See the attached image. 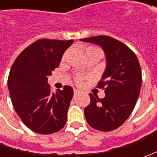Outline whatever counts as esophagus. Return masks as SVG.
Returning a JSON list of instances; mask_svg holds the SVG:
<instances>
[{"mask_svg": "<svg viewBox=\"0 0 157 157\" xmlns=\"http://www.w3.org/2000/svg\"><path fill=\"white\" fill-rule=\"evenodd\" d=\"M79 94H80V91L79 90H77V89L74 90V96H77V95H78Z\"/></svg>", "mask_w": 157, "mask_h": 157, "instance_id": "obj_1", "label": "esophagus"}]
</instances>
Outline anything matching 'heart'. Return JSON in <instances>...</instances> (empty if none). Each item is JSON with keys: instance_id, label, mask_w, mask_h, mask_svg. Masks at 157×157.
<instances>
[{"instance_id": "1", "label": "heart", "mask_w": 157, "mask_h": 157, "mask_svg": "<svg viewBox=\"0 0 157 157\" xmlns=\"http://www.w3.org/2000/svg\"><path fill=\"white\" fill-rule=\"evenodd\" d=\"M87 51H96V52H100V51L99 49H97V48H94V47H89L87 49Z\"/></svg>"}]
</instances>
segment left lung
I'll return each instance as SVG.
<instances>
[{"instance_id":"obj_1","label":"left lung","mask_w":157,"mask_h":157,"mask_svg":"<svg viewBox=\"0 0 157 157\" xmlns=\"http://www.w3.org/2000/svg\"><path fill=\"white\" fill-rule=\"evenodd\" d=\"M100 46L105 56V69L98 86L105 96L99 99L90 94L91 102L85 117L94 129L112 131L126 121L133 112L142 86V71L136 55L123 43L107 36L80 39Z\"/></svg>"}]
</instances>
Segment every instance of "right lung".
I'll return each instance as SVG.
<instances>
[{
    "label": "right lung",
    "instance_id": "1",
    "mask_svg": "<svg viewBox=\"0 0 157 157\" xmlns=\"http://www.w3.org/2000/svg\"><path fill=\"white\" fill-rule=\"evenodd\" d=\"M73 40L39 39L20 53L13 63L8 87L13 106L30 130L50 135L66 123L67 111L73 97L70 86L52 93L48 77L58 67L64 52Z\"/></svg>",
    "mask_w": 157,
    "mask_h": 157
}]
</instances>
